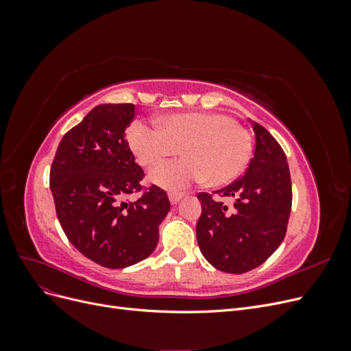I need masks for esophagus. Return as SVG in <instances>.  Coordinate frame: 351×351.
Returning a JSON list of instances; mask_svg holds the SVG:
<instances>
[{
	"label": "esophagus",
	"mask_w": 351,
	"mask_h": 351,
	"mask_svg": "<svg viewBox=\"0 0 351 351\" xmlns=\"http://www.w3.org/2000/svg\"><path fill=\"white\" fill-rule=\"evenodd\" d=\"M183 197H184L183 193H169V202H171V205H177Z\"/></svg>",
	"instance_id": "obj_1"
}]
</instances>
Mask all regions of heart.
Returning a JSON list of instances; mask_svg holds the SVG:
<instances>
[{
	"mask_svg": "<svg viewBox=\"0 0 351 351\" xmlns=\"http://www.w3.org/2000/svg\"><path fill=\"white\" fill-rule=\"evenodd\" d=\"M152 127L134 121L127 142L143 167H154L178 152L174 159L155 168L149 180L167 190H180L195 182L221 186L237 178L252 156L249 133L231 117L219 112H178L158 119Z\"/></svg>",
	"mask_w": 351,
	"mask_h": 351,
	"instance_id": "obj_1",
	"label": "heart"
}]
</instances>
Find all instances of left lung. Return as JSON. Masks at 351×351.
Returning a JSON list of instances; mask_svg holds the SVG:
<instances>
[{
  "label": "left lung",
  "instance_id": "obj_1",
  "mask_svg": "<svg viewBox=\"0 0 351 351\" xmlns=\"http://www.w3.org/2000/svg\"><path fill=\"white\" fill-rule=\"evenodd\" d=\"M254 154L244 176L217 192L232 199L231 209L221 199L199 193L202 215L197 244L212 267L228 274L258 268L284 240L291 210V178L280 143L250 120Z\"/></svg>",
  "mask_w": 351,
  "mask_h": 351
}]
</instances>
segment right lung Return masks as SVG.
I'll use <instances>...</instances> for the list:
<instances>
[{"mask_svg": "<svg viewBox=\"0 0 351 351\" xmlns=\"http://www.w3.org/2000/svg\"><path fill=\"white\" fill-rule=\"evenodd\" d=\"M133 104H102L69 130L51 167L49 187L60 224L82 254L105 268H127L155 250L159 224L169 210L167 193L142 189L143 169L134 162L125 129Z\"/></svg>", "mask_w": 351, "mask_h": 351, "instance_id": "add662e5", "label": "right lung"}]
</instances>
